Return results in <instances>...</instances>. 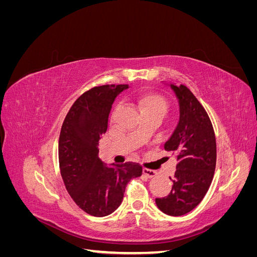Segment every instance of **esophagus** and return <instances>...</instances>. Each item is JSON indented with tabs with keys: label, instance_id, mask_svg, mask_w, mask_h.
Listing matches in <instances>:
<instances>
[{
	"label": "esophagus",
	"instance_id": "1",
	"mask_svg": "<svg viewBox=\"0 0 257 257\" xmlns=\"http://www.w3.org/2000/svg\"><path fill=\"white\" fill-rule=\"evenodd\" d=\"M144 175L147 176L148 178H153L158 175V172H155V170H152V169H148V168H144Z\"/></svg>",
	"mask_w": 257,
	"mask_h": 257
}]
</instances>
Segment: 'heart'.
<instances>
[{
	"instance_id": "1",
	"label": "heart",
	"mask_w": 257,
	"mask_h": 257,
	"mask_svg": "<svg viewBox=\"0 0 257 257\" xmlns=\"http://www.w3.org/2000/svg\"><path fill=\"white\" fill-rule=\"evenodd\" d=\"M137 106L145 115H155L160 119H164L170 110L169 100L157 92L146 93L135 98Z\"/></svg>"
}]
</instances>
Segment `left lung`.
Returning a JSON list of instances; mask_svg holds the SVG:
<instances>
[{"instance_id":"obj_1","label":"left lung","mask_w":257,"mask_h":257,"mask_svg":"<svg viewBox=\"0 0 257 257\" xmlns=\"http://www.w3.org/2000/svg\"><path fill=\"white\" fill-rule=\"evenodd\" d=\"M180 104V120L164 145L177 154L173 189L167 196L157 198L161 211L179 216L195 208L207 194L216 164V141L211 120L196 96L185 85L172 84Z\"/></svg>"}]
</instances>
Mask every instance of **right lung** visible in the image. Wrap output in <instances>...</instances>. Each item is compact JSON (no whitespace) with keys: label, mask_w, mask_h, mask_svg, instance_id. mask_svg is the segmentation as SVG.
<instances>
[{"label":"right lung","mask_w":257,"mask_h":257,"mask_svg":"<svg viewBox=\"0 0 257 257\" xmlns=\"http://www.w3.org/2000/svg\"><path fill=\"white\" fill-rule=\"evenodd\" d=\"M127 88V84H104L85 91L76 99L61 127L62 179L76 205L93 216H105L118 209L127 183L143 175L138 163L106 167L98 158V142L107 131L113 100Z\"/></svg>","instance_id":"obj_1"}]
</instances>
